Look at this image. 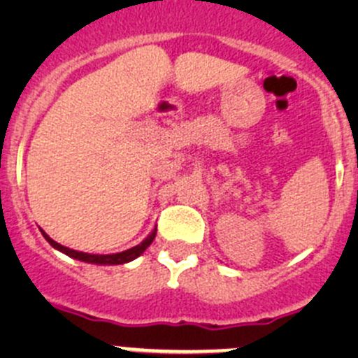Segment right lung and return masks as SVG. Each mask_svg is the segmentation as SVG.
<instances>
[{"instance_id": "add662e5", "label": "right lung", "mask_w": 358, "mask_h": 358, "mask_svg": "<svg viewBox=\"0 0 358 358\" xmlns=\"http://www.w3.org/2000/svg\"><path fill=\"white\" fill-rule=\"evenodd\" d=\"M156 232H157V229H154L152 232H150L149 236H147L145 239L142 241V243L136 244L135 248L126 249V251L114 252V255H90V252L76 251V249H69L66 246H62V244L55 243V241H53L52 237H50L48 234L45 232V230H41L43 237H45V239L48 241L50 244H52V248L59 249L60 252H64V255L71 256V258L79 259V262H85V263H92V265H122V263L133 262V259L138 258V256L142 255V252L145 251V249L149 248L150 244H152L154 237H156Z\"/></svg>"}]
</instances>
